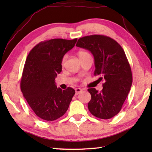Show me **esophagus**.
Masks as SVG:
<instances>
[{"instance_id":"obj_1","label":"esophagus","mask_w":152,"mask_h":152,"mask_svg":"<svg viewBox=\"0 0 152 152\" xmlns=\"http://www.w3.org/2000/svg\"><path fill=\"white\" fill-rule=\"evenodd\" d=\"M75 92H76V94H78L82 92V90L80 88H77L75 89Z\"/></svg>"}]
</instances>
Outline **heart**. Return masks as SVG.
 Wrapping results in <instances>:
<instances>
[{"label": "heart", "mask_w": 152, "mask_h": 152, "mask_svg": "<svg viewBox=\"0 0 152 152\" xmlns=\"http://www.w3.org/2000/svg\"><path fill=\"white\" fill-rule=\"evenodd\" d=\"M78 57L79 58H84V57H88V56H91V55H90V53L88 52H87V51H79L78 53ZM66 58H67V56H64L62 60H61V64H64V63H65V61L66 60Z\"/></svg>", "instance_id": "b5f03b06"}]
</instances>
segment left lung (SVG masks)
Instances as JSON below:
<instances>
[{"label":"left lung","mask_w":152,"mask_h":152,"mask_svg":"<svg viewBox=\"0 0 152 152\" xmlns=\"http://www.w3.org/2000/svg\"><path fill=\"white\" fill-rule=\"evenodd\" d=\"M76 46L91 51L94 58V75L105 80L101 92L88 89L91 94L89 111L100 119H110L121 110L132 84V70L125 51L116 41L101 35L80 38Z\"/></svg>","instance_id":"left-lung-1"}]
</instances>
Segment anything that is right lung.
<instances>
[{"label": "right lung", "instance_id": "obj_1", "mask_svg": "<svg viewBox=\"0 0 152 152\" xmlns=\"http://www.w3.org/2000/svg\"><path fill=\"white\" fill-rule=\"evenodd\" d=\"M77 39H52L33 48L25 61L20 89L37 117L54 121L65 114L75 94L70 87L57 88L55 78L61 72L64 56L74 48Z\"/></svg>", "mask_w": 152, "mask_h": 152}]
</instances>
